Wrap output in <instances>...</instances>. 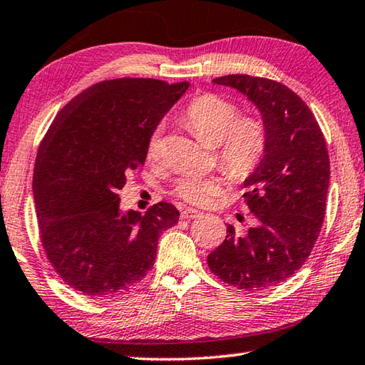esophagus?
<instances>
[{"instance_id": "34e87169", "label": "esophagus", "mask_w": 365, "mask_h": 365, "mask_svg": "<svg viewBox=\"0 0 365 365\" xmlns=\"http://www.w3.org/2000/svg\"><path fill=\"white\" fill-rule=\"evenodd\" d=\"M202 213L199 210H194V208H186L181 212V218L182 220H194V218H199Z\"/></svg>"}]
</instances>
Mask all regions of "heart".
<instances>
[{
	"label": "heart",
	"instance_id": "obj_1",
	"mask_svg": "<svg viewBox=\"0 0 365 365\" xmlns=\"http://www.w3.org/2000/svg\"><path fill=\"white\" fill-rule=\"evenodd\" d=\"M184 121L208 145H216L220 162L234 176H247L259 163L266 150L267 130L261 117L239 113L235 102L220 94L205 93L190 101ZM145 155L158 162L163 155L162 126L153 130L145 143ZM227 184L222 175L187 173L176 179L171 194L189 205H210Z\"/></svg>",
	"mask_w": 365,
	"mask_h": 365
}]
</instances>
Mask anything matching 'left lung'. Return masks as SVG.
Masks as SVG:
<instances>
[{
    "label": "left lung",
    "mask_w": 365,
    "mask_h": 365,
    "mask_svg": "<svg viewBox=\"0 0 365 365\" xmlns=\"http://www.w3.org/2000/svg\"><path fill=\"white\" fill-rule=\"evenodd\" d=\"M213 81L244 93L259 108L267 144L244 182L257 226L239 234L229 225L208 266L235 289L266 290L304 264L321 232L330 181L327 145L311 108L282 83L252 75Z\"/></svg>",
    "instance_id": "left-lung-1"
}]
</instances>
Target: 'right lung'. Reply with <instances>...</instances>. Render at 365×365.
<instances>
[{
  "label": "right lung",
  "mask_w": 365,
  "mask_h": 365,
  "mask_svg": "<svg viewBox=\"0 0 365 365\" xmlns=\"http://www.w3.org/2000/svg\"><path fill=\"white\" fill-rule=\"evenodd\" d=\"M187 81L115 78L89 86L56 115L38 147L34 200L44 253L59 277L93 298L130 292L157 257L160 234L179 220L158 202L144 215L120 212L128 173L186 93Z\"/></svg>",
  "instance_id": "1"
}]
</instances>
